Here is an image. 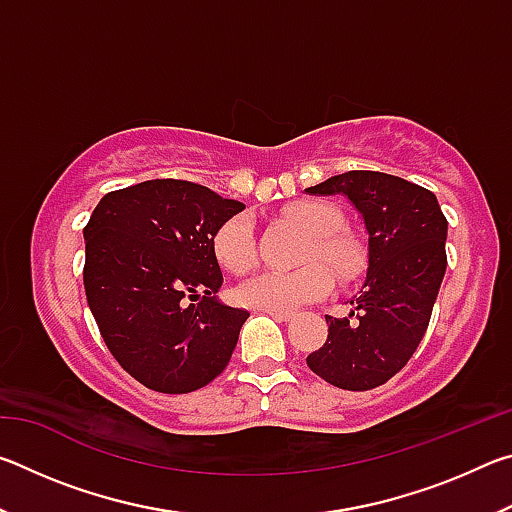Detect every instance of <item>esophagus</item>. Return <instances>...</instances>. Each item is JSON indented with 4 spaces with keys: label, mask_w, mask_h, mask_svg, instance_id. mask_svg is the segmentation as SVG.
Instances as JSON below:
<instances>
[{
    "label": "esophagus",
    "mask_w": 512,
    "mask_h": 512,
    "mask_svg": "<svg viewBox=\"0 0 512 512\" xmlns=\"http://www.w3.org/2000/svg\"><path fill=\"white\" fill-rule=\"evenodd\" d=\"M262 311L268 316H273L275 320H291L293 318V311H289V309H262Z\"/></svg>",
    "instance_id": "1"
}]
</instances>
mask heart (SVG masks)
<instances>
[{
    "label": "heart",
    "instance_id": "obj_1",
    "mask_svg": "<svg viewBox=\"0 0 512 512\" xmlns=\"http://www.w3.org/2000/svg\"><path fill=\"white\" fill-rule=\"evenodd\" d=\"M284 216L311 237L305 262H323L339 282H350L363 271L366 250L352 232L343 230V212L334 203L323 198H298L284 207ZM212 253L223 271L232 275L248 273L257 262L253 219L241 212L223 221L212 237ZM326 269L320 264H307L291 273H262L241 284L239 300L255 309H296L327 296L332 276Z\"/></svg>",
    "mask_w": 512,
    "mask_h": 512
}]
</instances>
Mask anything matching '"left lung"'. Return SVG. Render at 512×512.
<instances>
[{
    "label": "left lung",
    "mask_w": 512,
    "mask_h": 512,
    "mask_svg": "<svg viewBox=\"0 0 512 512\" xmlns=\"http://www.w3.org/2000/svg\"><path fill=\"white\" fill-rule=\"evenodd\" d=\"M343 194L368 230V277L348 318H327V341L307 366L345 391H370L397 375L427 332L447 268V219L436 196L381 171H345L307 189Z\"/></svg>",
    "instance_id": "obj_1"
}]
</instances>
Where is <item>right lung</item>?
Wrapping results in <instances>:
<instances>
[{"label": "right lung", "mask_w": 512, "mask_h": 512, "mask_svg": "<svg viewBox=\"0 0 512 512\" xmlns=\"http://www.w3.org/2000/svg\"><path fill=\"white\" fill-rule=\"evenodd\" d=\"M244 207L189 180L155 178L103 196L83 228L92 316L119 366L151 391L192 393L228 366L248 311L216 300L212 237Z\"/></svg>", "instance_id": "obj_1"}]
</instances>
